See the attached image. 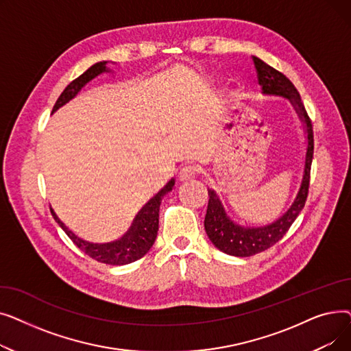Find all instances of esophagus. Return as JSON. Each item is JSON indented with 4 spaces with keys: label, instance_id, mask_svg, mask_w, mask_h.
I'll list each match as a JSON object with an SVG mask.
<instances>
[{
    "label": "esophagus",
    "instance_id": "obj_1",
    "mask_svg": "<svg viewBox=\"0 0 351 351\" xmlns=\"http://www.w3.org/2000/svg\"><path fill=\"white\" fill-rule=\"evenodd\" d=\"M199 175V168L195 165H188L185 168H182L179 172L180 180H191L195 179Z\"/></svg>",
    "mask_w": 351,
    "mask_h": 351
}]
</instances>
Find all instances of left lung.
I'll list each match as a JSON object with an SVG mask.
<instances>
[{"label": "left lung", "instance_id": "8db88e82", "mask_svg": "<svg viewBox=\"0 0 351 351\" xmlns=\"http://www.w3.org/2000/svg\"><path fill=\"white\" fill-rule=\"evenodd\" d=\"M253 64L257 73V81L262 85L263 94L267 95H280L289 98L294 109L298 110L299 117L306 123L307 132V152L304 163V175L302 180L300 191L294 199L290 209L274 223L265 228H242L234 225L226 216V212L220 204L219 197L213 191L208 189L209 204L205 216V230L210 239V242L226 254L247 257L261 252L267 250L273 245L278 243L280 239L287 233L294 220L299 216L304 208L306 199L308 195L310 186V168L313 160V151H315V139H313V125L304 104L302 102L299 90L293 82L282 73L274 69L257 57H253Z\"/></svg>", "mask_w": 351, "mask_h": 351}]
</instances>
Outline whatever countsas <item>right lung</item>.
Wrapping results in <instances>:
<instances>
[{
    "instance_id": "right-lung-1",
    "label": "right lung",
    "mask_w": 351,
    "mask_h": 351,
    "mask_svg": "<svg viewBox=\"0 0 351 351\" xmlns=\"http://www.w3.org/2000/svg\"><path fill=\"white\" fill-rule=\"evenodd\" d=\"M106 62H98L95 65H92L88 68L82 75L73 80L60 95V98L55 102L52 112H55L60 106L66 104L69 99L75 97L81 88L89 82L90 80H94L98 77L99 73L108 71L106 69ZM175 185V179H171L163 189H160L147 204L138 212L136 217L134 219L132 226L129 228V230L119 239L117 242L112 243H105V245H94L82 241V239L77 237L73 234L62 222L60 217L55 215V212L51 209V213L62 230L68 234L71 241L75 243L81 250H84L92 259L106 263V265H112V266H122L139 261L141 257H143L152 245L155 243V239L158 234L159 229V206H160V200L162 197L172 191Z\"/></svg>"
}]
</instances>
